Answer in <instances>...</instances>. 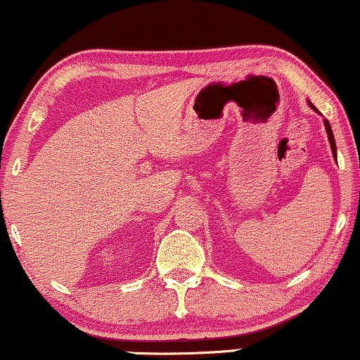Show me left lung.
<instances>
[{
	"instance_id": "1",
	"label": "left lung",
	"mask_w": 360,
	"mask_h": 360,
	"mask_svg": "<svg viewBox=\"0 0 360 360\" xmlns=\"http://www.w3.org/2000/svg\"><path fill=\"white\" fill-rule=\"evenodd\" d=\"M308 106L311 108V110H314L318 112V115H321V112H319L316 108H314V105L311 101L308 100ZM323 122H324V129H326V134H328V141H329V146H331V150H333V157L334 159H338V149H336V141H334V134H333V129H331V124H329V121L328 120H323Z\"/></svg>"
}]
</instances>
